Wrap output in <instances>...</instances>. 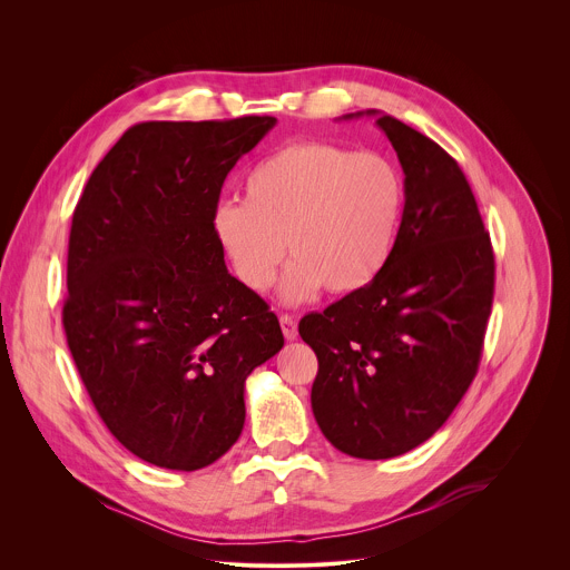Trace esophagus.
I'll return each instance as SVG.
<instances>
[{
  "label": "esophagus",
  "mask_w": 570,
  "mask_h": 570,
  "mask_svg": "<svg viewBox=\"0 0 570 570\" xmlns=\"http://www.w3.org/2000/svg\"><path fill=\"white\" fill-rule=\"evenodd\" d=\"M279 324H282V332H284L286 341H295L297 338V320L293 315L282 313L279 315Z\"/></svg>",
  "instance_id": "esophagus-1"
}]
</instances>
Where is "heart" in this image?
<instances>
[{
  "label": "heart",
  "instance_id": "obj_1",
  "mask_svg": "<svg viewBox=\"0 0 570 570\" xmlns=\"http://www.w3.org/2000/svg\"><path fill=\"white\" fill-rule=\"evenodd\" d=\"M243 200H220L212 229L234 275L266 291L293 255L279 284L284 304L354 293L387 266L403 214V180L374 150L330 141L288 144L250 169Z\"/></svg>",
  "mask_w": 570,
  "mask_h": 570
}]
</instances>
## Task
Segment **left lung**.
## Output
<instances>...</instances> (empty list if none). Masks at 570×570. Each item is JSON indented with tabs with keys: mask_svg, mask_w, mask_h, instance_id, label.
Returning a JSON list of instances; mask_svg holds the SVG:
<instances>
[{
	"mask_svg": "<svg viewBox=\"0 0 570 570\" xmlns=\"http://www.w3.org/2000/svg\"><path fill=\"white\" fill-rule=\"evenodd\" d=\"M376 117L403 169V214L383 273L299 320L317 356L311 409L338 451L385 460L426 442L469 390L494 299V253L458 161Z\"/></svg>",
	"mask_w": 570,
	"mask_h": 570,
	"instance_id": "left-lung-1",
	"label": "left lung"
}]
</instances>
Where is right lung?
Listing matches in <instances>:
<instances>
[{"mask_svg": "<svg viewBox=\"0 0 570 570\" xmlns=\"http://www.w3.org/2000/svg\"><path fill=\"white\" fill-rule=\"evenodd\" d=\"M275 124H137L73 209L67 345L108 431L155 466L196 471L227 453L246 379L284 347L277 315L227 273L212 229L227 174Z\"/></svg>", "mask_w": 570, "mask_h": 570, "instance_id": "right-lung-1", "label": "right lung"}]
</instances>
